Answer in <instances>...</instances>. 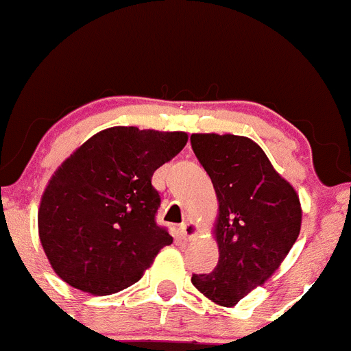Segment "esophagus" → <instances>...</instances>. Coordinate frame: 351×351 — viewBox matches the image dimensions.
Wrapping results in <instances>:
<instances>
[{
    "instance_id": "esophagus-1",
    "label": "esophagus",
    "mask_w": 351,
    "mask_h": 351,
    "mask_svg": "<svg viewBox=\"0 0 351 351\" xmlns=\"http://www.w3.org/2000/svg\"><path fill=\"white\" fill-rule=\"evenodd\" d=\"M196 234H198V226L194 225L193 221L182 223V225L178 226V235H180L182 239L191 241V239H194V237H196Z\"/></svg>"
}]
</instances>
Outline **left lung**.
I'll use <instances>...</instances> for the list:
<instances>
[{
    "label": "left lung",
    "instance_id": "1",
    "mask_svg": "<svg viewBox=\"0 0 351 351\" xmlns=\"http://www.w3.org/2000/svg\"><path fill=\"white\" fill-rule=\"evenodd\" d=\"M191 146L219 202V261L214 271L191 280L217 305L234 307L278 269L296 243L300 198L248 137L193 134Z\"/></svg>",
    "mask_w": 351,
    "mask_h": 351
}]
</instances>
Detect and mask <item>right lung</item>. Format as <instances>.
Here are the masks:
<instances>
[{"mask_svg":"<svg viewBox=\"0 0 351 351\" xmlns=\"http://www.w3.org/2000/svg\"><path fill=\"white\" fill-rule=\"evenodd\" d=\"M187 144L185 132L114 126L93 135L51 176L39 237L66 284L105 296L141 280L173 237L155 216L153 173Z\"/></svg>","mask_w":351,"mask_h":351,"instance_id":"right-lung-1","label":"right lung"}]
</instances>
